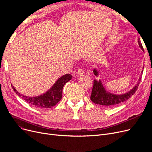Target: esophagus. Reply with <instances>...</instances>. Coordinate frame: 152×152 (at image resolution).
Returning <instances> with one entry per match:
<instances>
[{
  "instance_id": "obj_1",
  "label": "esophagus",
  "mask_w": 152,
  "mask_h": 152,
  "mask_svg": "<svg viewBox=\"0 0 152 152\" xmlns=\"http://www.w3.org/2000/svg\"><path fill=\"white\" fill-rule=\"evenodd\" d=\"M84 74V71L82 68H79L77 72V75L78 76H81Z\"/></svg>"
}]
</instances>
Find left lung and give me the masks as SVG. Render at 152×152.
Here are the masks:
<instances>
[{
  "label": "left lung",
  "mask_w": 152,
  "mask_h": 152,
  "mask_svg": "<svg viewBox=\"0 0 152 152\" xmlns=\"http://www.w3.org/2000/svg\"><path fill=\"white\" fill-rule=\"evenodd\" d=\"M138 42L141 49L144 52L141 42L139 40L138 41ZM143 68H144V66H143ZM94 73L95 76L98 75L97 70L94 69ZM141 78L142 77H140L139 81L138 82L137 85L135 86L131 91L124 94L121 95H116L110 93L105 89V87H103L100 80L94 79V86L92 87V91L91 96V100L94 103H95V104H98L104 107L115 106L117 104H119V103H122L127 100L129 99V98L132 97V95H133L135 94V92L137 91L138 86L140 84V81L141 80Z\"/></svg>",
  "instance_id": "left-lung-1"
}]
</instances>
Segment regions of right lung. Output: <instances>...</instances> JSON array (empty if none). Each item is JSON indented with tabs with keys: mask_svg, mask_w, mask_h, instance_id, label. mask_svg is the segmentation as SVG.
Listing matches in <instances>:
<instances>
[{
	"mask_svg": "<svg viewBox=\"0 0 152 152\" xmlns=\"http://www.w3.org/2000/svg\"><path fill=\"white\" fill-rule=\"evenodd\" d=\"M71 78L72 76L70 74L61 76L49 91L36 97H29L21 95L17 91L13 86H12V87L16 94L32 106L40 109L50 108L57 105V103L60 101L62 97L63 87Z\"/></svg>",
	"mask_w": 152,
	"mask_h": 152,
	"instance_id": "obj_1",
	"label": "right lung"
}]
</instances>
